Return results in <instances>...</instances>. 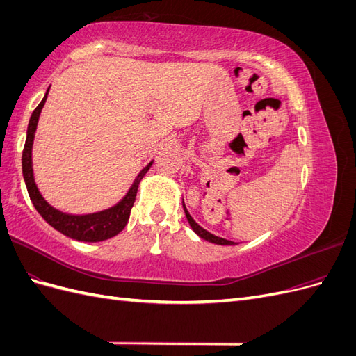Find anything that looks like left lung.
Masks as SVG:
<instances>
[{
    "instance_id": "8db88e82",
    "label": "left lung",
    "mask_w": 356,
    "mask_h": 356,
    "mask_svg": "<svg viewBox=\"0 0 356 356\" xmlns=\"http://www.w3.org/2000/svg\"><path fill=\"white\" fill-rule=\"evenodd\" d=\"M184 211H186V217H187V220H188V222H190V225H191V229L195 230V233L196 234H199L202 239H204V241H208V242H212V243H217V245H234V242H232V241H227V239H222V238H218V236H215V234H212V233H209L208 230H204V229H202L200 225L191 218V215L188 213V211H187V208H186V204H184Z\"/></svg>"
}]
</instances>
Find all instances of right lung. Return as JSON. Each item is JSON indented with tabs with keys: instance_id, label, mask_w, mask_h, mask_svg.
Wrapping results in <instances>:
<instances>
[{
	"instance_id": "add662e5",
	"label": "right lung",
	"mask_w": 356,
	"mask_h": 356,
	"mask_svg": "<svg viewBox=\"0 0 356 356\" xmlns=\"http://www.w3.org/2000/svg\"><path fill=\"white\" fill-rule=\"evenodd\" d=\"M49 93V90H47ZM47 93L42 101L38 104L37 108L32 113L29 118V124H28V132H26V141L24 147V154H22V169H24V178H25V184L29 193V197L32 200V204H34L38 213L44 218L53 229H56L62 234L68 236L71 239L75 241H81V242H101L113 238V236L120 233L129 221V217H131V211L136 199V193H138V186L144 175L148 172V169L152 168V163H148L136 179L134 181L132 187L129 188L127 195L118 202L115 207L105 209L96 213H88V215H70V213H63L44 200L40 195V191L35 186L34 181V174H32V144H34V136L37 131V124H38V118L40 113L42 110V106L46 104L47 99Z\"/></svg>"
}]
</instances>
